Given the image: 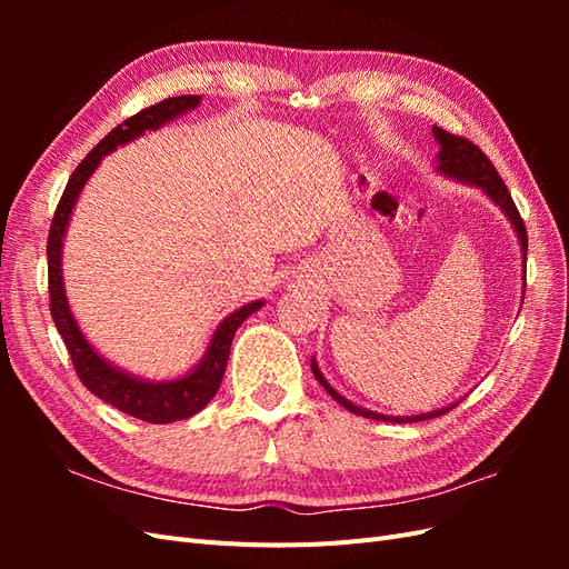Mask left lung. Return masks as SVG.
<instances>
[{
    "label": "left lung",
    "instance_id": "obj_1",
    "mask_svg": "<svg viewBox=\"0 0 569 569\" xmlns=\"http://www.w3.org/2000/svg\"><path fill=\"white\" fill-rule=\"evenodd\" d=\"M432 134L435 140L439 144V153H437V163H435V170L439 176L449 178V180H456V182H462V184H470L475 189H479L481 194H485L493 206H498V211H501L506 216V220L510 222V228L515 232V237H518V244H520V251H522V270H525V263H527V230H525V222L520 218V211L515 209L512 203V197L508 192V187L503 184L501 176L496 173V168L491 166V161L481 153V149H477L472 142L465 140V137H456L451 132H446L437 126H432ZM525 278V274H522ZM525 295V291H522ZM311 370L316 375V380L320 382V387L332 396V399L347 408L349 412H353V416H363V418H370V420H382V422H420V420H432V418H439L443 416V412L453 410L458 401L443 406L439 410H427V412H420V416H382V412H375V410H368V408H360L356 406L353 401H349L347 396H341L330 382L325 380V375L320 372L318 368V360L316 356L311 358Z\"/></svg>",
    "mask_w": 569,
    "mask_h": 569
}]
</instances>
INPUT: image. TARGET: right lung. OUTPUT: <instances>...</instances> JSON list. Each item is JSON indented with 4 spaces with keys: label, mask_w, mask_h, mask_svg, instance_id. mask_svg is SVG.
<instances>
[{
    "label": "right lung",
    "mask_w": 569,
    "mask_h": 569,
    "mask_svg": "<svg viewBox=\"0 0 569 569\" xmlns=\"http://www.w3.org/2000/svg\"><path fill=\"white\" fill-rule=\"evenodd\" d=\"M201 104L199 94H182V97H170L159 101L137 116L128 118L126 123L116 126L104 140H101L82 163L76 168V173L68 180L63 197L57 206L54 220H51L49 230V242H47V263H49V308L51 318L59 335L63 337V343L71 360L76 366V372L80 382L88 387L101 401L128 412V416L137 420H147L153 425H168L176 420H187L197 416L201 408L209 406V401L220 389L222 375L228 368L230 347L237 327L242 325L249 316H253L258 308H263L266 301L256 299L237 308L230 316L222 318L213 330L209 347H206L203 356L194 368H189L184 375L173 377V380H147V377L132 375L123 368L113 366L109 358L101 356L90 339L84 337L80 325L71 311V303L66 297V284H63V239L68 222H71L73 209L80 199V192L92 178L94 170L99 168L101 159L109 157L111 151L123 147L144 132H153L163 128L170 120H176L189 111H194Z\"/></svg>",
    "instance_id": "right-lung-1"
}]
</instances>
